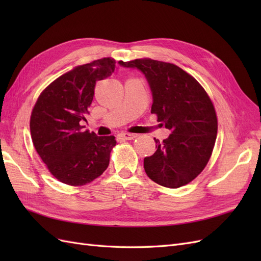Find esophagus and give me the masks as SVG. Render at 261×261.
<instances>
[{"mask_svg": "<svg viewBox=\"0 0 261 261\" xmlns=\"http://www.w3.org/2000/svg\"><path fill=\"white\" fill-rule=\"evenodd\" d=\"M136 137H137L136 134H130V133H122L118 135V138L123 140H132Z\"/></svg>", "mask_w": 261, "mask_h": 261, "instance_id": "34e87169", "label": "esophagus"}]
</instances>
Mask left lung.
Here are the masks:
<instances>
[{
	"label": "left lung",
	"instance_id": "1",
	"mask_svg": "<svg viewBox=\"0 0 261 261\" xmlns=\"http://www.w3.org/2000/svg\"><path fill=\"white\" fill-rule=\"evenodd\" d=\"M143 72L152 92L151 113L171 130L156 151L144 159L146 174L168 188L184 186L198 176L212 154L218 118L208 93L195 78L172 63L148 58L120 61Z\"/></svg>",
	"mask_w": 261,
	"mask_h": 261
}]
</instances>
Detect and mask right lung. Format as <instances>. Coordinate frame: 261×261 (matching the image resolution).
Listing matches in <instances>:
<instances>
[{
  "instance_id": "obj_1",
  "label": "right lung",
  "mask_w": 261,
  "mask_h": 261,
  "mask_svg": "<svg viewBox=\"0 0 261 261\" xmlns=\"http://www.w3.org/2000/svg\"><path fill=\"white\" fill-rule=\"evenodd\" d=\"M115 60L103 58L78 65L52 82L38 97L30 116L36 151L51 174L62 183L83 186L103 173L114 136L98 137L81 125L98 81L111 76Z\"/></svg>"
}]
</instances>
